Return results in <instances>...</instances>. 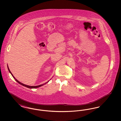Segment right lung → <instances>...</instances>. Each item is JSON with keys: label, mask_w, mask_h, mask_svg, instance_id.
<instances>
[{"label": "right lung", "mask_w": 121, "mask_h": 121, "mask_svg": "<svg viewBox=\"0 0 121 121\" xmlns=\"http://www.w3.org/2000/svg\"><path fill=\"white\" fill-rule=\"evenodd\" d=\"M8 70H9V73L11 74V75H12V76H13V78L16 81V82H17L18 83H19L20 84H21V85H23V86H26V87H28V88H38V87H40L41 86H42L43 85H44V84H46L47 82H49V81H48V82H47L46 83H44V84H41V85H39V86H29V85H25V84H23V83H21V82H19L15 78V77L13 76V75L12 74V73H11V72H10V70L9 69V67H8Z\"/></svg>", "instance_id": "1"}]
</instances>
